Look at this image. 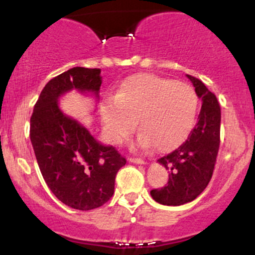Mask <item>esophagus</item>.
Listing matches in <instances>:
<instances>
[{
	"instance_id": "34e87169",
	"label": "esophagus",
	"mask_w": 255,
	"mask_h": 255,
	"mask_svg": "<svg viewBox=\"0 0 255 255\" xmlns=\"http://www.w3.org/2000/svg\"><path fill=\"white\" fill-rule=\"evenodd\" d=\"M128 160H129L130 163H136V164H144V163H145V160L141 159V158L130 157V158H128Z\"/></svg>"
}]
</instances>
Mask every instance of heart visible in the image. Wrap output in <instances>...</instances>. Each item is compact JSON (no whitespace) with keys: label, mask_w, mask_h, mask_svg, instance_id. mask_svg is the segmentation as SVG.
<instances>
[{"label":"heart","mask_w":255,"mask_h":255,"mask_svg":"<svg viewBox=\"0 0 255 255\" xmlns=\"http://www.w3.org/2000/svg\"><path fill=\"white\" fill-rule=\"evenodd\" d=\"M199 98L189 84L153 74H136L121 85L115 97L105 98L101 114L113 142L124 141L135 129L137 145L168 151L182 144L195 125Z\"/></svg>","instance_id":"obj_1"}]
</instances>
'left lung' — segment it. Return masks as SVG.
I'll return each instance as SVG.
<instances>
[{
    "label": "left lung",
    "instance_id": "obj_1",
    "mask_svg": "<svg viewBox=\"0 0 255 255\" xmlns=\"http://www.w3.org/2000/svg\"><path fill=\"white\" fill-rule=\"evenodd\" d=\"M198 97L203 101L195 127L176 150L158 159L166 170L165 187L152 189L157 203L178 206L193 201L209 184L221 142V107L212 92L199 79L187 75Z\"/></svg>",
    "mask_w": 255,
    "mask_h": 255
}]
</instances>
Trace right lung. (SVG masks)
Wrapping results in <instances>:
<instances>
[{"instance_id":"1","label":"right lung","mask_w":255,"mask_h":255,"mask_svg":"<svg viewBox=\"0 0 255 255\" xmlns=\"http://www.w3.org/2000/svg\"><path fill=\"white\" fill-rule=\"evenodd\" d=\"M101 85V69L71 68L45 85L31 116L30 137L44 181L58 200L81 211L97 209L113 197L126 158L64 115L57 102L73 89L98 97Z\"/></svg>"}]
</instances>
